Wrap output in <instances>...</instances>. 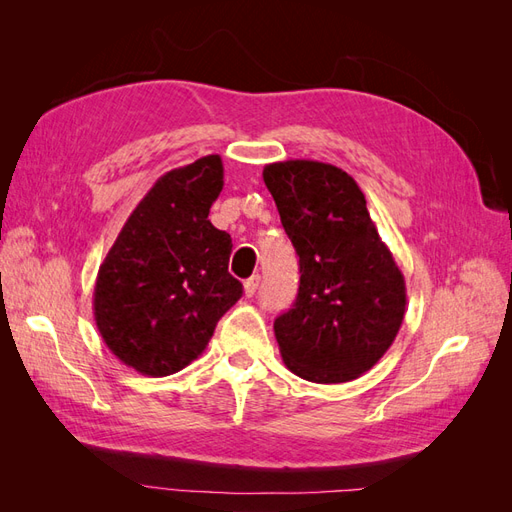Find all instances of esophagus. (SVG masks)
I'll return each instance as SVG.
<instances>
[{
  "instance_id": "obj_1",
  "label": "esophagus",
  "mask_w": 512,
  "mask_h": 512,
  "mask_svg": "<svg viewBox=\"0 0 512 512\" xmlns=\"http://www.w3.org/2000/svg\"><path fill=\"white\" fill-rule=\"evenodd\" d=\"M258 284H260V277H258V275H252L250 280H245V282H243L245 297H254L256 290H258Z\"/></svg>"
}]
</instances>
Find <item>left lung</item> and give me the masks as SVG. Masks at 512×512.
<instances>
[{"label":"left lung","mask_w":512,"mask_h":512,"mask_svg":"<svg viewBox=\"0 0 512 512\" xmlns=\"http://www.w3.org/2000/svg\"><path fill=\"white\" fill-rule=\"evenodd\" d=\"M262 179L301 271L297 301L273 322L282 359L309 382L356 380L382 359L404 322V273L346 170L286 160L267 164Z\"/></svg>","instance_id":"obj_1"}]
</instances>
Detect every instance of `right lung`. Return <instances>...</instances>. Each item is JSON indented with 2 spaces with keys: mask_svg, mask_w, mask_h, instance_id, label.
Segmentation results:
<instances>
[{
  "mask_svg": "<svg viewBox=\"0 0 512 512\" xmlns=\"http://www.w3.org/2000/svg\"><path fill=\"white\" fill-rule=\"evenodd\" d=\"M224 188L220 156L168 170L130 213L98 269L96 327L138 374H177L207 348L243 286L228 273L230 235L209 222Z\"/></svg>",
  "mask_w": 512,
  "mask_h": 512,
  "instance_id": "1",
  "label": "right lung"
}]
</instances>
